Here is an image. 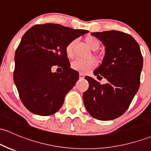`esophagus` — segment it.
Segmentation results:
<instances>
[{
    "label": "esophagus",
    "instance_id": "esophagus-1",
    "mask_svg": "<svg viewBox=\"0 0 151 151\" xmlns=\"http://www.w3.org/2000/svg\"><path fill=\"white\" fill-rule=\"evenodd\" d=\"M79 78H80V79H84V74H82V73H80V74H79Z\"/></svg>",
    "mask_w": 151,
    "mask_h": 151
}]
</instances>
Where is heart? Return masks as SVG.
I'll use <instances>...</instances> for the list:
<instances>
[{
    "mask_svg": "<svg viewBox=\"0 0 151 151\" xmlns=\"http://www.w3.org/2000/svg\"><path fill=\"white\" fill-rule=\"evenodd\" d=\"M85 42L87 45L92 50H96L99 47L100 43L96 38L94 36H87L85 39ZM76 41H71L66 46L65 51L67 57L69 59H73L74 57V48L75 46ZM96 62L93 59H75L72 62V68L74 70L78 71L79 72L86 73L88 72L91 69H92L95 67Z\"/></svg>",
    "mask_w": 151,
    "mask_h": 151,
    "instance_id": "b5f03b06",
    "label": "heart"
}]
</instances>
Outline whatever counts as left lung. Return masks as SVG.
Masks as SVG:
<instances>
[{"label":"left lung","instance_id":"left-lung-1","mask_svg":"<svg viewBox=\"0 0 151 151\" xmlns=\"http://www.w3.org/2000/svg\"><path fill=\"white\" fill-rule=\"evenodd\" d=\"M92 35L105 47L102 64L93 73L107 82L101 84L92 77H85L89 88L83 93L84 104L94 118L114 120L127 110L138 90L143 57L137 42L129 34L107 31Z\"/></svg>","mask_w":151,"mask_h":151}]
</instances>
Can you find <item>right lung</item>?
I'll use <instances>...</instances> for the list:
<instances>
[{"label": "right lung", "instance_id": "add662e5", "mask_svg": "<svg viewBox=\"0 0 151 151\" xmlns=\"http://www.w3.org/2000/svg\"><path fill=\"white\" fill-rule=\"evenodd\" d=\"M89 31L60 24L35 25L24 34L15 54L14 79L20 98L30 112L51 115L62 107L66 94L79 79L70 68L66 46ZM62 67L61 73L51 68Z\"/></svg>", "mask_w": 151, "mask_h": 151}]
</instances>
